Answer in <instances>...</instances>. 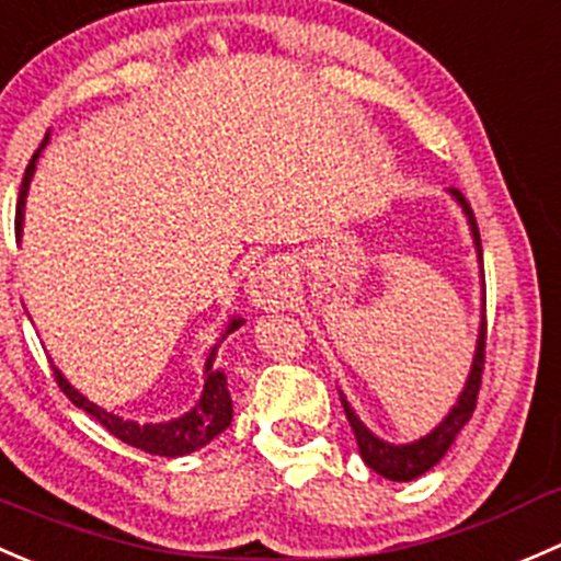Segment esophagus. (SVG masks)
Masks as SVG:
<instances>
[{
    "label": "esophagus",
    "instance_id": "obj_1",
    "mask_svg": "<svg viewBox=\"0 0 561 561\" xmlns=\"http://www.w3.org/2000/svg\"><path fill=\"white\" fill-rule=\"evenodd\" d=\"M245 294L256 308H275V305L283 302L288 294L286 264L278 262V259H270L262 267L253 270L251 278H248Z\"/></svg>",
    "mask_w": 561,
    "mask_h": 561
}]
</instances>
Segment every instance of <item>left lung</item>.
<instances>
[{"instance_id":"8db88e82","label":"left lung","mask_w":561,"mask_h":561,"mask_svg":"<svg viewBox=\"0 0 561 561\" xmlns=\"http://www.w3.org/2000/svg\"><path fill=\"white\" fill-rule=\"evenodd\" d=\"M453 196V202L461 207L463 218H467L469 226V234H471V245H474L477 253V264H480V273H482V248H480V231H477L474 224V215H471V207L467 204V198L450 187L447 191ZM482 278V275H480ZM482 313H480V327H477V343H474V354H471V365H469V374L467 381H463L461 392H458L456 403L450 407V412L442 417V423H436V428H431L428 434L420 436V439L412 442H387L381 436H376L368 425L359 420V414L354 412V407L348 403L346 392H341V403H343V412H346L348 423H352L354 431V439H357L359 447V456L363 461L368 463L376 474L387 477L392 482H412L417 477H423L425 471H431L442 458L447 456L453 445H456L458 434H461L463 425L469 423L471 412H474V403H477V390H480V374H482V357H485V283H482Z\"/></svg>"}]
</instances>
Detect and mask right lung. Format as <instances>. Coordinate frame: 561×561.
Wrapping results in <instances>:
<instances>
[{"instance_id": "add662e5", "label": "right lung", "mask_w": 561, "mask_h": 561, "mask_svg": "<svg viewBox=\"0 0 561 561\" xmlns=\"http://www.w3.org/2000/svg\"><path fill=\"white\" fill-rule=\"evenodd\" d=\"M48 144V133L43 138L41 149L32 154L30 165L24 171V182H21V193H19V213H15V229L24 231V209H26V193H30L32 185V176H35L37 169V160H41L43 149ZM245 324L242 316H231L226 330L220 332L218 341L213 343L207 354V363H204V387H202V396L198 401L187 409L185 414L180 417H171V420H160V423H138V420H125L119 414L108 412V409L98 407V403L90 401L81 390H76L68 379H65L62 370L54 365V374H57L59 387H62L65 396L73 401V407L84 409L87 414H92L100 425H103L108 434H114L116 439H122L125 445L138 447L144 453H152V456H163V458H180V456H191V453L202 450L204 445L215 439V436L224 434L226 428L231 425L234 420V403H231V392H229V381H226L224 370L215 365L218 359V348L226 337L231 335L234 330Z\"/></svg>"}]
</instances>
